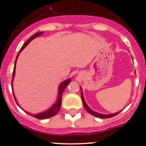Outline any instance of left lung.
<instances>
[{
	"mask_svg": "<svg viewBox=\"0 0 146 146\" xmlns=\"http://www.w3.org/2000/svg\"><path fill=\"white\" fill-rule=\"evenodd\" d=\"M80 90H81V98H82V101H83V106H84L85 109H86V111H87L89 113L91 114V115H94V116H96V117H98V118H112V117L118 115V114L121 112V111H120V112L115 113H113V114H109V115H103V114L98 113L94 112L93 111H92L91 109H90V108L87 106V104L86 103V102H85V100H84V98H83V92H82V88H80Z\"/></svg>",
	"mask_w": 146,
	"mask_h": 146,
	"instance_id": "1",
	"label": "left lung"
}]
</instances>
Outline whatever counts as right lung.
Wrapping results in <instances>:
<instances>
[{
    "label": "right lung",
    "mask_w": 146,
    "mask_h": 146,
    "mask_svg": "<svg viewBox=\"0 0 146 146\" xmlns=\"http://www.w3.org/2000/svg\"><path fill=\"white\" fill-rule=\"evenodd\" d=\"M43 32H38L37 33H35L33 35H32L31 38H30L29 39H28V40H27L26 42H25V43L23 44V46H22V48H21V50H20V52L19 53H21V51L23 50V49H24V48L25 47V46H27V45L28 44V43H30V42L31 41V40H33V39H34L35 38H37L38 36H39V35H40L41 34H43ZM19 53H18V55H17L16 56V59H15V65H14V68H13V76H12V82H11V86L13 87L12 86V83H13V79L14 78V76H15V65H16V61H17V58H18V56H19ZM70 81H71V80H70V78L68 79V80H65V81H63V83H60V86H59V90H58V99L57 100H56V103L53 104V106H52L51 108H50L48 110V111H44V112L43 113H38V114H35V115H32V114H30L28 113H27L28 114H29L30 115H32V116L35 117V118H38V119H46V118H50V117H53L54 116V115H56V114L58 113V111H60V106H61V98H62V94H63V91H64L65 88H66V86H68V85L69 84V83H70ZM13 97L14 98H15V102H16V103L18 104V103H17L16 101V99H15V96L13 95Z\"/></svg>",
    "instance_id": "obj_1"
}]
</instances>
